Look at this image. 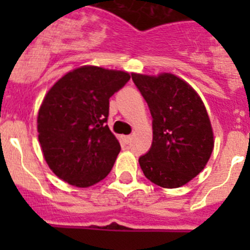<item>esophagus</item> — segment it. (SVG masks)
Listing matches in <instances>:
<instances>
[{
  "label": "esophagus",
  "mask_w": 250,
  "mask_h": 250,
  "mask_svg": "<svg viewBox=\"0 0 250 250\" xmlns=\"http://www.w3.org/2000/svg\"><path fill=\"white\" fill-rule=\"evenodd\" d=\"M131 136L130 135H126V136H124V141H125V143H126V144H129L130 141H131Z\"/></svg>",
  "instance_id": "1"
}]
</instances>
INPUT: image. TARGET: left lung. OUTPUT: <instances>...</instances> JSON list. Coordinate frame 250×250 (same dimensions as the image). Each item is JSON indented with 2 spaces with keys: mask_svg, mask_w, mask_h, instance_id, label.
Wrapping results in <instances>:
<instances>
[{
  "mask_svg": "<svg viewBox=\"0 0 250 250\" xmlns=\"http://www.w3.org/2000/svg\"><path fill=\"white\" fill-rule=\"evenodd\" d=\"M149 106L152 143L139 164L150 182L179 188L204 169L214 147L210 120L199 95L171 74H131Z\"/></svg>",
  "mask_w": 250,
  "mask_h": 250,
  "instance_id": "1",
  "label": "left lung"
}]
</instances>
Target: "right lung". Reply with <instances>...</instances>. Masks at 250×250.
<instances>
[{
	"label": "right lung",
	"mask_w": 250,
	"mask_h": 250,
	"mask_svg": "<svg viewBox=\"0 0 250 250\" xmlns=\"http://www.w3.org/2000/svg\"><path fill=\"white\" fill-rule=\"evenodd\" d=\"M130 80L124 71L83 66L61 77L37 116L39 141L63 182L91 187L110 173L121 147L106 125L109 99Z\"/></svg>",
	"instance_id": "right-lung-1"
}]
</instances>
